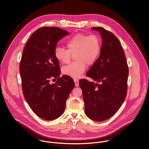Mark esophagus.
I'll return each instance as SVG.
<instances>
[{"mask_svg": "<svg viewBox=\"0 0 149 149\" xmlns=\"http://www.w3.org/2000/svg\"><path fill=\"white\" fill-rule=\"evenodd\" d=\"M74 81L76 86H79V81L77 79H74Z\"/></svg>", "mask_w": 149, "mask_h": 149, "instance_id": "obj_1", "label": "esophagus"}]
</instances>
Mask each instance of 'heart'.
Here are the masks:
<instances>
[{"instance_id":"obj_1","label":"heart","mask_w":149,"mask_h":149,"mask_svg":"<svg viewBox=\"0 0 149 149\" xmlns=\"http://www.w3.org/2000/svg\"><path fill=\"white\" fill-rule=\"evenodd\" d=\"M66 46L67 49L56 47L54 56L58 61L66 64L75 54L76 61L65 66L63 72L72 78L78 79L85 72L87 65H91L96 62L100 53L102 44L97 35L79 33L69 39Z\"/></svg>"}]
</instances>
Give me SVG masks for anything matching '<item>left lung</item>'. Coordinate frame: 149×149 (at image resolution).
<instances>
[{"mask_svg": "<svg viewBox=\"0 0 149 149\" xmlns=\"http://www.w3.org/2000/svg\"><path fill=\"white\" fill-rule=\"evenodd\" d=\"M102 37L99 57L86 76L95 81L81 79L86 115L102 122L112 117L122 105L127 95L128 68L120 41L111 32L103 27H92Z\"/></svg>", "mask_w": 149, "mask_h": 149, "instance_id": "obj_1", "label": "left lung"}]
</instances>
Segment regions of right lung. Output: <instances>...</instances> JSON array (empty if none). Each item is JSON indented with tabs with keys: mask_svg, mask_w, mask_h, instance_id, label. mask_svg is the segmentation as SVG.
Wrapping results in <instances>:
<instances>
[{
	"mask_svg": "<svg viewBox=\"0 0 149 149\" xmlns=\"http://www.w3.org/2000/svg\"><path fill=\"white\" fill-rule=\"evenodd\" d=\"M68 34L57 27H41L31 36L22 53L19 72L23 93L32 111L44 120H54L63 113L75 85L70 76L60 77L59 61L54 56L58 41ZM54 78L58 80L51 85L49 80Z\"/></svg>",
	"mask_w": 149,
	"mask_h": 149,
	"instance_id": "add662e5",
	"label": "right lung"
}]
</instances>
